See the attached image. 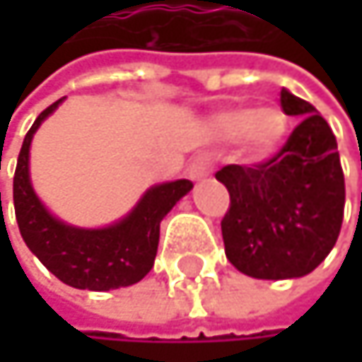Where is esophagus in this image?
<instances>
[{
  "instance_id": "34e87169",
  "label": "esophagus",
  "mask_w": 362,
  "mask_h": 362,
  "mask_svg": "<svg viewBox=\"0 0 362 362\" xmlns=\"http://www.w3.org/2000/svg\"><path fill=\"white\" fill-rule=\"evenodd\" d=\"M209 172H211V161H209V157L207 155H199V157H194V161L190 163V168H188V176L192 178V180H205L207 176H209Z\"/></svg>"
}]
</instances>
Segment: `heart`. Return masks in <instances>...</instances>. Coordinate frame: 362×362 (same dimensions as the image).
<instances>
[{"label":"heart","mask_w":362,"mask_h":362,"mask_svg":"<svg viewBox=\"0 0 362 362\" xmlns=\"http://www.w3.org/2000/svg\"><path fill=\"white\" fill-rule=\"evenodd\" d=\"M214 127L222 138L239 140L252 159H264L281 146L287 134V115L276 107H235L220 112Z\"/></svg>","instance_id":"heart-1"}]
</instances>
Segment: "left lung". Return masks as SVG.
I'll return each instance as SVG.
<instances>
[{"mask_svg":"<svg viewBox=\"0 0 362 362\" xmlns=\"http://www.w3.org/2000/svg\"><path fill=\"white\" fill-rule=\"evenodd\" d=\"M285 115L300 117L285 146L259 165H226L216 178L230 192L222 220L230 264L253 279H298L333 250L344 220L337 142L310 103L281 90Z\"/></svg>","mask_w":362,"mask_h":362,"instance_id":"obj_1","label":"left lung"}]
</instances>
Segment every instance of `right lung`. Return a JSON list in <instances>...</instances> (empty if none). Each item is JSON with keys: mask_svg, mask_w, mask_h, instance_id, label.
I'll return each instance as SVG.
<instances>
[{"mask_svg": "<svg viewBox=\"0 0 362 362\" xmlns=\"http://www.w3.org/2000/svg\"><path fill=\"white\" fill-rule=\"evenodd\" d=\"M62 100H56L37 117L18 155L14 209L21 235L39 262L75 289L109 291L129 287L151 272L159 247L161 220L190 192L192 182L174 180L151 186L129 214L103 228H81L62 222L41 203L29 174L33 136Z\"/></svg>", "mask_w": 362, "mask_h": 362, "instance_id": "right-lung-1", "label": "right lung"}]
</instances>
